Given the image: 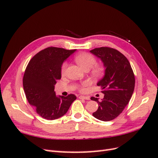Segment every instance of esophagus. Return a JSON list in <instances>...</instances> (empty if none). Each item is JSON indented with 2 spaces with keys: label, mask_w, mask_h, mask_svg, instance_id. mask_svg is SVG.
Instances as JSON below:
<instances>
[{
  "label": "esophagus",
  "mask_w": 158,
  "mask_h": 158,
  "mask_svg": "<svg viewBox=\"0 0 158 158\" xmlns=\"http://www.w3.org/2000/svg\"><path fill=\"white\" fill-rule=\"evenodd\" d=\"M79 98L80 99H85V100H89V98L88 96H80Z\"/></svg>",
  "instance_id": "obj_1"
}]
</instances>
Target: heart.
I'll use <instances>...</instances> for the list:
<instances>
[{
	"label": "heart",
	"mask_w": 158,
	"mask_h": 158,
	"mask_svg": "<svg viewBox=\"0 0 158 158\" xmlns=\"http://www.w3.org/2000/svg\"><path fill=\"white\" fill-rule=\"evenodd\" d=\"M75 60L81 68L84 70H89L92 68V74L95 77L100 76L103 72V67L101 65L96 64V60L94 56L90 54L89 53L83 52L77 54L75 57ZM67 62H64L61 68V74L64 75L66 72L67 69ZM88 83L84 82L81 83V85L79 87V90L80 92H83L85 91L86 87L88 86Z\"/></svg>",
	"instance_id": "b5f03b06"
}]
</instances>
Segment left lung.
<instances>
[{
  "label": "left lung",
  "mask_w": 158,
  "mask_h": 158,
  "mask_svg": "<svg viewBox=\"0 0 158 158\" xmlns=\"http://www.w3.org/2000/svg\"><path fill=\"white\" fill-rule=\"evenodd\" d=\"M90 52L101 59L106 68L105 77L97 83L105 96L102 101L91 98L98 104V110L92 115L109 122L119 116L128 104L135 89V74L128 60L118 50L102 47Z\"/></svg>",
  "instance_id": "8db88e82"
}]
</instances>
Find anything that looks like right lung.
I'll list each match as a JSON object with an SVG mask.
<instances>
[{
  "mask_svg": "<svg viewBox=\"0 0 158 158\" xmlns=\"http://www.w3.org/2000/svg\"><path fill=\"white\" fill-rule=\"evenodd\" d=\"M75 52L49 47L32 57L26 66L23 87L30 105L43 118L53 120L65 115L77 97L56 96L54 85L61 79L63 62Z\"/></svg>",
  "mask_w": 158,
  "mask_h": 158,
  "instance_id": "right-lung-1",
  "label": "right lung"
}]
</instances>
